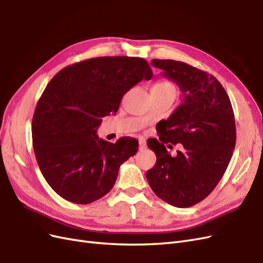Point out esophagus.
I'll list each match as a JSON object with an SVG mask.
<instances>
[{"mask_svg":"<svg viewBox=\"0 0 263 263\" xmlns=\"http://www.w3.org/2000/svg\"><path fill=\"white\" fill-rule=\"evenodd\" d=\"M138 142H139V148L140 149H144L146 147V140H145V138L139 137L138 138Z\"/></svg>","mask_w":263,"mask_h":263,"instance_id":"esophagus-1","label":"esophagus"}]
</instances>
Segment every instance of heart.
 <instances>
[{
    "instance_id": "heart-1",
    "label": "heart",
    "mask_w": 263,
    "mask_h": 263,
    "mask_svg": "<svg viewBox=\"0 0 263 263\" xmlns=\"http://www.w3.org/2000/svg\"><path fill=\"white\" fill-rule=\"evenodd\" d=\"M154 89L157 90V91H160V92H165V93L176 94V92H177L176 85H174L170 81H161V82H159V83H157L154 86Z\"/></svg>"
}]
</instances>
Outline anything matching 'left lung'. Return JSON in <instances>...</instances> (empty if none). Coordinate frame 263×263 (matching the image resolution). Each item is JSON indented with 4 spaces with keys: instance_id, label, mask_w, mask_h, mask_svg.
Listing matches in <instances>:
<instances>
[{
    "instance_id": "left-lung-1",
    "label": "left lung",
    "mask_w": 263,
    "mask_h": 263,
    "mask_svg": "<svg viewBox=\"0 0 263 263\" xmlns=\"http://www.w3.org/2000/svg\"><path fill=\"white\" fill-rule=\"evenodd\" d=\"M182 92V104L162 121L159 140L147 141L157 162L147 171L150 187L170 205L185 209L203 201L216 187L236 145L235 115L228 94L212 74L176 60L154 59ZM182 143L172 157L164 143ZM170 146V145H169Z\"/></svg>"
}]
</instances>
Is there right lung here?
<instances>
[{"mask_svg": "<svg viewBox=\"0 0 263 263\" xmlns=\"http://www.w3.org/2000/svg\"><path fill=\"white\" fill-rule=\"evenodd\" d=\"M151 78L145 59L123 55L77 62L51 79L37 103L31 135L39 169L55 193L90 204L112 190L138 142L123 137L112 144L99 139L97 129L127 91Z\"/></svg>", "mask_w": 263, "mask_h": 263, "instance_id": "obj_1", "label": "right lung"}]
</instances>
